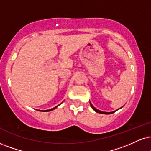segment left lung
Instances as JSON below:
<instances>
[{
    "label": "left lung",
    "instance_id": "left-lung-1",
    "mask_svg": "<svg viewBox=\"0 0 151 151\" xmlns=\"http://www.w3.org/2000/svg\"><path fill=\"white\" fill-rule=\"evenodd\" d=\"M90 106H91V107H92V109L94 110V111H95V112H96V113H101V114H112V113H115V111H118V110H119V109H120L121 108H120V109H118V110H116V111H112V112H104V111H99V110H98V109H96L95 107L94 106L92 105V104H91V102L90 101Z\"/></svg>",
    "mask_w": 151,
    "mask_h": 151
}]
</instances>
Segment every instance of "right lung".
<instances>
[{"mask_svg": "<svg viewBox=\"0 0 151 151\" xmlns=\"http://www.w3.org/2000/svg\"><path fill=\"white\" fill-rule=\"evenodd\" d=\"M60 104H59V105H60ZM59 105L57 106H55V108H53V109H49V110H45V111H42V110H38V111H44V112H47V111H52V110L55 109L56 108H57V107H58Z\"/></svg>", "mask_w": 151, "mask_h": 151, "instance_id": "obj_1", "label": "right lung"}]
</instances>
